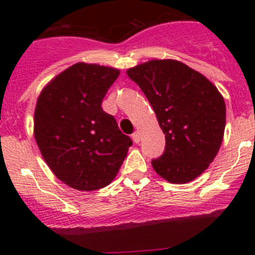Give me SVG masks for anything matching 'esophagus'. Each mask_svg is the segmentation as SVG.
Wrapping results in <instances>:
<instances>
[{"instance_id":"obj_1","label":"esophagus","mask_w":255,"mask_h":255,"mask_svg":"<svg viewBox=\"0 0 255 255\" xmlns=\"http://www.w3.org/2000/svg\"><path fill=\"white\" fill-rule=\"evenodd\" d=\"M131 138H132V140H134V143L139 144V141H140V134H139L138 131L132 132V134H131Z\"/></svg>"}]
</instances>
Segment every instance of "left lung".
I'll return each instance as SVG.
<instances>
[{
	"instance_id": "8db88e82",
	"label": "left lung",
	"mask_w": 255,
	"mask_h": 255,
	"mask_svg": "<svg viewBox=\"0 0 255 255\" xmlns=\"http://www.w3.org/2000/svg\"><path fill=\"white\" fill-rule=\"evenodd\" d=\"M128 75L149 101L166 139L163 154L152 159L154 171L173 184L194 180L224 139L226 106L217 88L175 60H152Z\"/></svg>"
}]
</instances>
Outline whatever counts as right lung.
<instances>
[{
    "mask_svg": "<svg viewBox=\"0 0 255 255\" xmlns=\"http://www.w3.org/2000/svg\"><path fill=\"white\" fill-rule=\"evenodd\" d=\"M120 71L75 64L56 76L37 101L34 136L57 179L76 190L107 186L132 145L102 101Z\"/></svg>",
    "mask_w": 255,
    "mask_h": 255,
    "instance_id": "add662e5",
    "label": "right lung"
}]
</instances>
